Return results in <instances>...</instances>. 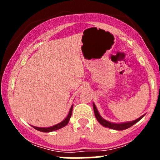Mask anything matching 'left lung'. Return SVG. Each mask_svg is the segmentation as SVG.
Listing matches in <instances>:
<instances>
[{"instance_id": "obj_1", "label": "left lung", "mask_w": 160, "mask_h": 160, "mask_svg": "<svg viewBox=\"0 0 160 160\" xmlns=\"http://www.w3.org/2000/svg\"><path fill=\"white\" fill-rule=\"evenodd\" d=\"M92 104H93V110H94L95 116V117H96L97 120L98 121L99 123L102 125V126H103L104 127L109 128H111V129H114V130H119V131H120V130L126 129V128H128L129 127H131V126H132L134 124H135L136 122H138L139 120H141L145 115V114L142 115L141 117L136 119V120L129 121V122H118V123H117V122H110V121L104 120L103 117L100 115V113H99V112L98 110H97V108L96 106H95L94 102H93Z\"/></svg>"}]
</instances>
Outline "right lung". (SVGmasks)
Masks as SVG:
<instances>
[{"label": "right lung", "mask_w": 160, "mask_h": 160, "mask_svg": "<svg viewBox=\"0 0 160 160\" xmlns=\"http://www.w3.org/2000/svg\"><path fill=\"white\" fill-rule=\"evenodd\" d=\"M72 110H73V104L71 105V108H70L68 113L67 117H65V120H63L61 122L59 123L54 125L52 126H49V127H37V126H32L33 128H34L35 129L38 130V131L42 132H53V131H56V130L60 129V128L65 127L66 125H68V123L70 118H71V114H72Z\"/></svg>", "instance_id": "1"}]
</instances>
